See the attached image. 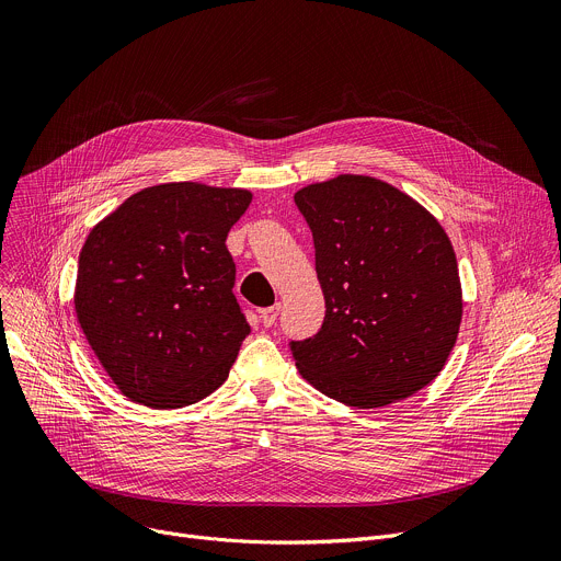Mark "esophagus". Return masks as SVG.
<instances>
[{
    "mask_svg": "<svg viewBox=\"0 0 561 561\" xmlns=\"http://www.w3.org/2000/svg\"><path fill=\"white\" fill-rule=\"evenodd\" d=\"M279 310H282V306H279V304H273V306H266V308H262V310H260V317H262L264 327H273V324L277 322V314H279Z\"/></svg>",
    "mask_w": 561,
    "mask_h": 561,
    "instance_id": "esophagus-1",
    "label": "esophagus"
}]
</instances>
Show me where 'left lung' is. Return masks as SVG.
<instances>
[{
  "label": "left lung",
  "instance_id": "1",
  "mask_svg": "<svg viewBox=\"0 0 561 561\" xmlns=\"http://www.w3.org/2000/svg\"><path fill=\"white\" fill-rule=\"evenodd\" d=\"M310 226L324 324L288 348L304 379L355 409H379L428 386L461 324L455 251L407 193L340 175L295 193Z\"/></svg>",
  "mask_w": 561,
  "mask_h": 561
}]
</instances>
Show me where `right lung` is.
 I'll use <instances>...</instances> for the list:
<instances>
[{"mask_svg": "<svg viewBox=\"0 0 561 561\" xmlns=\"http://www.w3.org/2000/svg\"><path fill=\"white\" fill-rule=\"evenodd\" d=\"M251 199L242 188L159 184L128 197L87 237L77 319L133 402L182 409L226 381L251 333L232 293L226 237Z\"/></svg>", "mask_w": 561, "mask_h": 561, "instance_id": "obj_1", "label": "right lung"}]
</instances>
